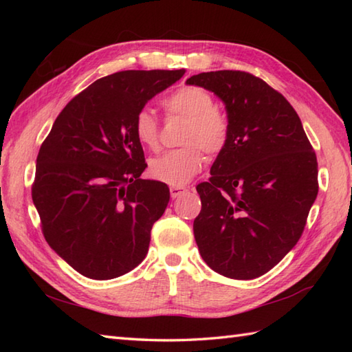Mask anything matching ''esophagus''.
<instances>
[{
	"mask_svg": "<svg viewBox=\"0 0 352 352\" xmlns=\"http://www.w3.org/2000/svg\"><path fill=\"white\" fill-rule=\"evenodd\" d=\"M169 190H170V197L172 198H178V197L182 195V193H184L188 189L183 188V186H170Z\"/></svg>",
	"mask_w": 352,
	"mask_h": 352,
	"instance_id": "obj_1",
	"label": "esophagus"
}]
</instances>
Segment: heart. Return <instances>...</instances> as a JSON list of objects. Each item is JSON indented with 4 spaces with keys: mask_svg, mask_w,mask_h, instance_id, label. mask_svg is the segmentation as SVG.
Returning a JSON list of instances; mask_svg holds the SVG:
<instances>
[{
    "mask_svg": "<svg viewBox=\"0 0 352 352\" xmlns=\"http://www.w3.org/2000/svg\"><path fill=\"white\" fill-rule=\"evenodd\" d=\"M168 116L186 119L182 148L172 149L149 162V174L157 182L182 186L197 175L204 164L203 151L214 157L223 151L230 136L228 116L214 106L213 95L199 86H183L163 100ZM134 134L142 145L157 149L160 124L149 109H140L134 118Z\"/></svg>",
    "mask_w": 352,
    "mask_h": 352,
    "instance_id": "heart-1",
    "label": "heart"
}]
</instances>
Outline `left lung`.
<instances>
[{
    "label": "left lung",
    "mask_w": 352,
    "mask_h": 352,
    "mask_svg": "<svg viewBox=\"0 0 352 352\" xmlns=\"http://www.w3.org/2000/svg\"><path fill=\"white\" fill-rule=\"evenodd\" d=\"M226 104L230 136L199 183L193 234L214 272L252 280L278 265L302 236L318 197V160L301 119L284 96L245 71L186 81Z\"/></svg>",
    "instance_id": "8db88e82"
}]
</instances>
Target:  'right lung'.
<instances>
[{
	"label": "right lung",
	"instance_id": "1",
	"mask_svg": "<svg viewBox=\"0 0 352 352\" xmlns=\"http://www.w3.org/2000/svg\"><path fill=\"white\" fill-rule=\"evenodd\" d=\"M183 76L153 69L98 78L66 104L42 142L32 186L42 233L87 278H116L146 256L169 188L140 178L146 162L134 118Z\"/></svg>",
	"mask_w": 352,
	"mask_h": 352
}]
</instances>
